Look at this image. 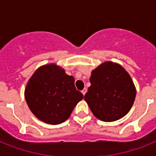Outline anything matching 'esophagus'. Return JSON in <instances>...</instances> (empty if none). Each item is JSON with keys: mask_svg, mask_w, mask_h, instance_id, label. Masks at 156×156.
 <instances>
[{"mask_svg": "<svg viewBox=\"0 0 156 156\" xmlns=\"http://www.w3.org/2000/svg\"><path fill=\"white\" fill-rule=\"evenodd\" d=\"M87 90L86 88H84V89H83V90H82V93H83V95H85V94H86V93H87Z\"/></svg>", "mask_w": 156, "mask_h": 156, "instance_id": "esophagus-1", "label": "esophagus"}]
</instances>
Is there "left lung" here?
I'll use <instances>...</instances> for the list:
<instances>
[{"instance_id":"obj_1","label":"left lung","mask_w":156,"mask_h":156,"mask_svg":"<svg viewBox=\"0 0 156 156\" xmlns=\"http://www.w3.org/2000/svg\"><path fill=\"white\" fill-rule=\"evenodd\" d=\"M90 82L84 100L96 118L112 122L129 112L135 100L136 88L121 65L105 61L91 71Z\"/></svg>"}]
</instances>
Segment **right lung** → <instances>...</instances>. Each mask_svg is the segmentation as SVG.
Listing matches in <instances>:
<instances>
[{"mask_svg":"<svg viewBox=\"0 0 156 156\" xmlns=\"http://www.w3.org/2000/svg\"><path fill=\"white\" fill-rule=\"evenodd\" d=\"M26 101L39 120L50 125L63 123L70 116L83 95L76 89L74 78L56 64H47L35 71L26 86Z\"/></svg>","mask_w":156,"mask_h":156,"instance_id":"obj_1","label":"right lung"}]
</instances>
